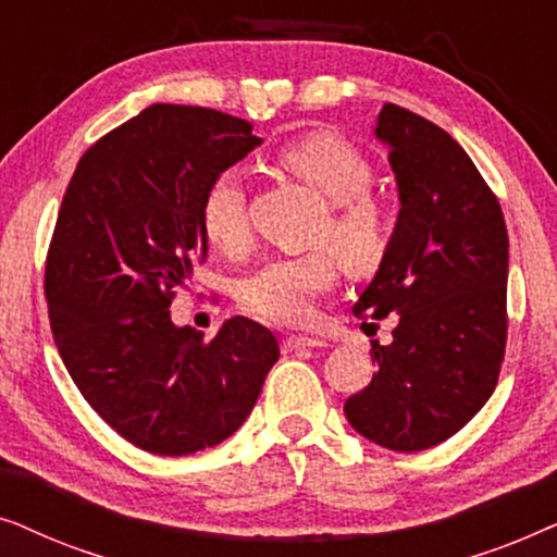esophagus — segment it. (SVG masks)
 I'll use <instances>...</instances> for the list:
<instances>
[{"instance_id": "obj_1", "label": "esophagus", "mask_w": 557, "mask_h": 557, "mask_svg": "<svg viewBox=\"0 0 557 557\" xmlns=\"http://www.w3.org/2000/svg\"><path fill=\"white\" fill-rule=\"evenodd\" d=\"M304 347H324V342L317 337H304V334H288V337L281 342V349H284V352H294V349Z\"/></svg>"}]
</instances>
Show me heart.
Masks as SVG:
<instances>
[{
  "instance_id": "1",
  "label": "heart",
  "mask_w": 557,
  "mask_h": 557,
  "mask_svg": "<svg viewBox=\"0 0 557 557\" xmlns=\"http://www.w3.org/2000/svg\"><path fill=\"white\" fill-rule=\"evenodd\" d=\"M276 164L307 182L330 205L319 227L337 261L352 276H368L385 258L391 220L383 202L370 193L375 164L360 147L332 132H309L276 151ZM202 235L223 253H243L250 243L248 195L240 172L225 170L200 197ZM337 281L330 250L278 256L248 273L238 286L240 307L263 322L296 326L314 314V301Z\"/></svg>"
}]
</instances>
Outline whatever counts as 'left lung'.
I'll return each mask as SVG.
<instances>
[{
  "label": "left lung",
  "mask_w": 557,
  "mask_h": 557,
  "mask_svg": "<svg viewBox=\"0 0 557 557\" xmlns=\"http://www.w3.org/2000/svg\"><path fill=\"white\" fill-rule=\"evenodd\" d=\"M391 149L400 215L355 314L398 317L377 372L349 395L357 433L391 451H423L474 418L499 380L507 345L505 215L451 134L385 103L375 126Z\"/></svg>",
  "instance_id": "obj_1"
}]
</instances>
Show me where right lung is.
<instances>
[{
  "label": "right lung",
  "mask_w": 557,
  "mask_h": 557,
  "mask_svg": "<svg viewBox=\"0 0 557 557\" xmlns=\"http://www.w3.org/2000/svg\"><path fill=\"white\" fill-rule=\"evenodd\" d=\"M261 139L246 119L154 103L75 166L45 258V301L73 383L128 444L187 456L235 433L278 360L271 330L233 317L212 339L172 324L208 258L205 187Z\"/></svg>",
  "instance_id": "add662e5"
}]
</instances>
